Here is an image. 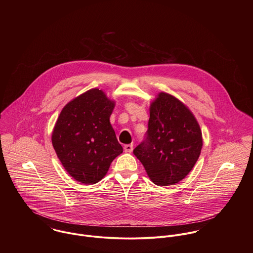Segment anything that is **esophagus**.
Returning a JSON list of instances; mask_svg holds the SVG:
<instances>
[{
	"instance_id": "obj_1",
	"label": "esophagus",
	"mask_w": 253,
	"mask_h": 253,
	"mask_svg": "<svg viewBox=\"0 0 253 253\" xmlns=\"http://www.w3.org/2000/svg\"><path fill=\"white\" fill-rule=\"evenodd\" d=\"M124 150L125 152H127V153H130L132 150H133V145L132 144H126L124 146Z\"/></svg>"
}]
</instances>
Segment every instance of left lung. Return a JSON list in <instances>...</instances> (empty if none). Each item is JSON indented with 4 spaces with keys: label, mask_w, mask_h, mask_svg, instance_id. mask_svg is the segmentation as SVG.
<instances>
[{
    "label": "left lung",
    "mask_w": 253,
    "mask_h": 253,
    "mask_svg": "<svg viewBox=\"0 0 253 253\" xmlns=\"http://www.w3.org/2000/svg\"><path fill=\"white\" fill-rule=\"evenodd\" d=\"M147 137L133 154L159 186L184 179L197 163L203 137L194 114L175 96L160 92L150 104Z\"/></svg>",
    "instance_id": "left-lung-1"
}]
</instances>
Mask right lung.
I'll list each match as a JSON object with an SVG mask.
<instances>
[{
	"instance_id": "right-lung-1",
	"label": "right lung",
	"mask_w": 253,
	"mask_h": 253,
	"mask_svg": "<svg viewBox=\"0 0 253 253\" xmlns=\"http://www.w3.org/2000/svg\"><path fill=\"white\" fill-rule=\"evenodd\" d=\"M115 101L91 88L68 102L54 125L51 142L65 170L83 184H95L123 153L110 116Z\"/></svg>"
}]
</instances>
